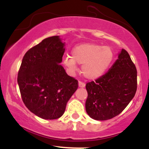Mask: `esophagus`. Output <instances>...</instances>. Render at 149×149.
<instances>
[{"label": "esophagus", "mask_w": 149, "mask_h": 149, "mask_svg": "<svg viewBox=\"0 0 149 149\" xmlns=\"http://www.w3.org/2000/svg\"><path fill=\"white\" fill-rule=\"evenodd\" d=\"M78 87H79V88H85V84L84 83H83V82L79 81V82H78Z\"/></svg>", "instance_id": "esophagus-1"}]
</instances>
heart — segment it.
Here are the masks:
<instances>
[{"label": "heart", "instance_id": "1", "mask_svg": "<svg viewBox=\"0 0 149 149\" xmlns=\"http://www.w3.org/2000/svg\"><path fill=\"white\" fill-rule=\"evenodd\" d=\"M72 56L66 55L63 63L71 73L77 70V64H83L81 71L85 78L95 80L105 73L113 59L111 48L95 43H84L72 49Z\"/></svg>", "mask_w": 149, "mask_h": 149}]
</instances>
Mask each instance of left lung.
<instances>
[{
	"instance_id": "left-lung-1",
	"label": "left lung",
	"mask_w": 149,
	"mask_h": 149,
	"mask_svg": "<svg viewBox=\"0 0 149 149\" xmlns=\"http://www.w3.org/2000/svg\"><path fill=\"white\" fill-rule=\"evenodd\" d=\"M136 77L135 65L127 51L122 49L107 73L86 84L85 109L89 116L106 120L120 113L134 97Z\"/></svg>"
}]
</instances>
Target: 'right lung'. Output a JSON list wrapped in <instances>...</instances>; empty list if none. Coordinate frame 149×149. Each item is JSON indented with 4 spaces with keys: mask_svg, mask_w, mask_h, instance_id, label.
I'll list each match as a JSON object with an SVG mask.
<instances>
[{
    "mask_svg": "<svg viewBox=\"0 0 149 149\" xmlns=\"http://www.w3.org/2000/svg\"><path fill=\"white\" fill-rule=\"evenodd\" d=\"M64 52L65 42L54 36L29 49L22 59L17 77L22 100L42 119L60 118L78 89V81L60 65Z\"/></svg>",
    "mask_w": 149,
    "mask_h": 149,
    "instance_id": "1",
    "label": "right lung"
}]
</instances>
